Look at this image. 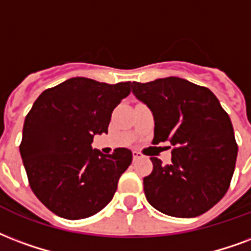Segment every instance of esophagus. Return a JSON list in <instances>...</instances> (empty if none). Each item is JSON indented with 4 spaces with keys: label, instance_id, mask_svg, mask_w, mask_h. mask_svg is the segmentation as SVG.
<instances>
[{
    "label": "esophagus",
    "instance_id": "1",
    "mask_svg": "<svg viewBox=\"0 0 251 251\" xmlns=\"http://www.w3.org/2000/svg\"><path fill=\"white\" fill-rule=\"evenodd\" d=\"M141 158H144V155H142V154L140 153V151H133V159H134V161H138V159H141Z\"/></svg>",
    "mask_w": 251,
    "mask_h": 251
}]
</instances>
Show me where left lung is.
<instances>
[{"label":"left lung","instance_id":"8db88e82","mask_svg":"<svg viewBox=\"0 0 251 251\" xmlns=\"http://www.w3.org/2000/svg\"><path fill=\"white\" fill-rule=\"evenodd\" d=\"M131 92L153 113L154 144L174 146L170 165L151 157L146 200L177 218L203 214L222 200L234 173L238 146L227 113L211 90L179 77L133 82Z\"/></svg>","mask_w":251,"mask_h":251}]
</instances>
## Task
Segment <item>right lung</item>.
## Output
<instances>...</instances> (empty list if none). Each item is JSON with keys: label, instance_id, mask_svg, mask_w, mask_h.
Listing matches in <instances>:
<instances>
[{"label": "right lung", "instance_id": "1", "mask_svg": "<svg viewBox=\"0 0 251 251\" xmlns=\"http://www.w3.org/2000/svg\"><path fill=\"white\" fill-rule=\"evenodd\" d=\"M130 86L74 77L41 93L27 113L22 162L33 193L58 217L88 218L111 201L133 154L126 148L102 154L92 142L107 133L111 113Z\"/></svg>", "mask_w": 251, "mask_h": 251}]
</instances>
